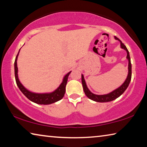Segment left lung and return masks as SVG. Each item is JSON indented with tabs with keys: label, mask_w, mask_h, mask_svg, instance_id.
Segmentation results:
<instances>
[{
	"label": "left lung",
	"mask_w": 147,
	"mask_h": 147,
	"mask_svg": "<svg viewBox=\"0 0 147 147\" xmlns=\"http://www.w3.org/2000/svg\"><path fill=\"white\" fill-rule=\"evenodd\" d=\"M115 38L121 42V48L125 50L126 53H127V56H126V58H127L128 60V74L127 78H126V80L124 81V82L122 84L119 88L116 89L115 90L113 91L112 92H111V93L106 94H102V95H98V94L92 93L89 90V89L86 86V81L85 80H84V77L83 76V74H82V83L83 89L86 95L88 96L89 99H91V100H94L95 102H110L115 100V99H116L117 98H118L119 96H120L121 94L125 91L126 89H127V88L129 86V84H130L131 81V64L130 61V54H129V52L128 51L127 48H126V47L124 45L123 43H122L120 39L117 38H116V37H115Z\"/></svg>",
	"instance_id": "1"
}]
</instances>
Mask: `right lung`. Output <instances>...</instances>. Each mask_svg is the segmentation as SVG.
Returning a JSON list of instances; mask_svg holds the SVG:
<instances>
[{"label":"right lung","mask_w":147,"mask_h":147,"mask_svg":"<svg viewBox=\"0 0 147 147\" xmlns=\"http://www.w3.org/2000/svg\"><path fill=\"white\" fill-rule=\"evenodd\" d=\"M20 51V50H19ZM19 53L17 54L16 56V60H15L14 63V69H15V77H16V81L17 83V85L18 86L21 91L23 93L24 95H25L27 98H28L30 100H31L34 102L38 104H51L56 102L58 101L63 97L65 93V86L66 84L67 83L68 76L70 73H71L69 72L65 76H64L63 82L59 86V88L56 89L55 91L52 92L51 93H35L30 92L24 88V87L22 85L21 83L20 82L18 74H17V71H18V69H17V57L19 55Z\"/></svg>","instance_id":"obj_1"}]
</instances>
